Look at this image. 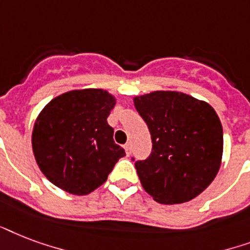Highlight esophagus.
Wrapping results in <instances>:
<instances>
[{
	"label": "esophagus",
	"instance_id": "obj_1",
	"mask_svg": "<svg viewBox=\"0 0 250 250\" xmlns=\"http://www.w3.org/2000/svg\"><path fill=\"white\" fill-rule=\"evenodd\" d=\"M124 148H125V152H126V155L129 156L131 154V145L130 143H126L125 146H124Z\"/></svg>",
	"mask_w": 250,
	"mask_h": 250
}]
</instances>
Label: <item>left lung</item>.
Instances as JSON below:
<instances>
[{
    "instance_id": "obj_1",
    "label": "left lung",
    "mask_w": 250,
    "mask_h": 250,
    "mask_svg": "<svg viewBox=\"0 0 250 250\" xmlns=\"http://www.w3.org/2000/svg\"><path fill=\"white\" fill-rule=\"evenodd\" d=\"M133 100L152 141L151 155L135 162L143 189L164 205L195 198L222 163L223 127L214 108L179 91H154Z\"/></svg>"
}]
</instances>
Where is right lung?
<instances>
[{"instance_id":"obj_1","label":"right lung","mask_w":250,"mask_h":250,"mask_svg":"<svg viewBox=\"0 0 250 250\" xmlns=\"http://www.w3.org/2000/svg\"><path fill=\"white\" fill-rule=\"evenodd\" d=\"M116 99L102 88L73 90L39 113L32 150L40 171L60 189L86 195L107 181L125 150L113 141L107 119Z\"/></svg>"}]
</instances>
